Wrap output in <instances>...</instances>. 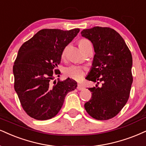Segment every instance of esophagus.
<instances>
[{"mask_svg":"<svg viewBox=\"0 0 146 146\" xmlns=\"http://www.w3.org/2000/svg\"><path fill=\"white\" fill-rule=\"evenodd\" d=\"M84 89V87L82 85V84H78V85H77V89L79 90V91H81V90H83Z\"/></svg>","mask_w":146,"mask_h":146,"instance_id":"esophagus-1","label":"esophagus"}]
</instances>
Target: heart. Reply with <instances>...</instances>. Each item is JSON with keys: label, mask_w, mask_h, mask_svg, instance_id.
Segmentation results:
<instances>
[{"label": "heart", "mask_w": 146, "mask_h": 146, "mask_svg": "<svg viewBox=\"0 0 146 146\" xmlns=\"http://www.w3.org/2000/svg\"><path fill=\"white\" fill-rule=\"evenodd\" d=\"M91 44V42L87 39H80L78 42L79 47L80 48H84V46H87L88 44ZM65 54V51L63 52L62 56ZM64 73L66 76L70 78L75 79V80H80L84 75V69L81 66H77V65H72V66L67 67L64 70Z\"/></svg>", "instance_id": "obj_1"}]
</instances>
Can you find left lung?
<instances>
[{"label":"left lung","instance_id":"1","mask_svg":"<svg viewBox=\"0 0 146 146\" xmlns=\"http://www.w3.org/2000/svg\"><path fill=\"white\" fill-rule=\"evenodd\" d=\"M92 42L95 55L88 80L102 82V87L89 88L92 97L84 108L97 120H108L116 116L127 104L133 76L131 53L119 34L107 27L95 26L81 32Z\"/></svg>","mask_w":146,"mask_h":146}]
</instances>
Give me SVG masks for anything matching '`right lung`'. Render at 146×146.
I'll return each instance as SVG.
<instances>
[{
    "label": "right lung",
    "mask_w": 146,
    "mask_h": 146,
    "mask_svg": "<svg viewBox=\"0 0 146 146\" xmlns=\"http://www.w3.org/2000/svg\"><path fill=\"white\" fill-rule=\"evenodd\" d=\"M78 28L70 30L43 29L25 42L14 63V88L26 114L38 120L56 116L65 97L76 89L77 82L68 78L54 79L65 47L76 36Z\"/></svg>",
    "instance_id": "1"
}]
</instances>
